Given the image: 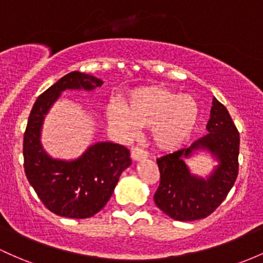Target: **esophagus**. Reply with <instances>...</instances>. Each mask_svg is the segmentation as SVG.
Here are the masks:
<instances>
[{
    "label": "esophagus",
    "mask_w": 263,
    "mask_h": 263,
    "mask_svg": "<svg viewBox=\"0 0 263 263\" xmlns=\"http://www.w3.org/2000/svg\"><path fill=\"white\" fill-rule=\"evenodd\" d=\"M146 157H147V154L142 148H140V147H134V148L131 149V158L134 161L143 160V158Z\"/></svg>",
    "instance_id": "1"
}]
</instances>
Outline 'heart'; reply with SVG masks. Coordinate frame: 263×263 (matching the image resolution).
<instances>
[{"label": "heart", "mask_w": 263, "mask_h": 263, "mask_svg": "<svg viewBox=\"0 0 263 263\" xmlns=\"http://www.w3.org/2000/svg\"><path fill=\"white\" fill-rule=\"evenodd\" d=\"M111 125L125 134L136 127L152 126V137L160 148L175 149L189 141L200 120V106L193 97L162 86L132 89L125 103L116 100L107 107Z\"/></svg>", "instance_id": "obj_1"}]
</instances>
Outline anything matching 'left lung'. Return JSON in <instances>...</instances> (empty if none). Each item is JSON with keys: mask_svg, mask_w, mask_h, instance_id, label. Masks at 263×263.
<instances>
[{"mask_svg": "<svg viewBox=\"0 0 263 263\" xmlns=\"http://www.w3.org/2000/svg\"><path fill=\"white\" fill-rule=\"evenodd\" d=\"M206 128L209 134L189 148L157 158L160 184L155 203L174 220L206 218L223 202L237 178L239 134L227 108L215 97ZM198 149L211 152L219 161L207 179L192 175L183 161Z\"/></svg>", "mask_w": 263, "mask_h": 263, "instance_id": "8db88e82", "label": "left lung"}]
</instances>
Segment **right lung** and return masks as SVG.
<instances>
[{"label":"right lung","mask_w":263,"mask_h":263,"mask_svg":"<svg viewBox=\"0 0 263 263\" xmlns=\"http://www.w3.org/2000/svg\"><path fill=\"white\" fill-rule=\"evenodd\" d=\"M102 81L73 71L46 89L34 102L24 136V166L28 182L54 215L88 218L105 207L123 170L131 164L125 146L99 142L73 161L54 160L42 148L40 136L45 115L66 89L92 91Z\"/></svg>","instance_id":"obj_1"}]
</instances>
